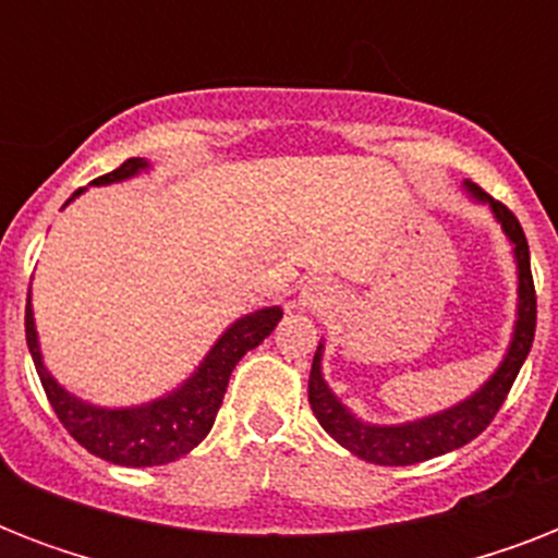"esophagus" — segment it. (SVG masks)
Returning a JSON list of instances; mask_svg holds the SVG:
<instances>
[{"mask_svg": "<svg viewBox=\"0 0 558 558\" xmlns=\"http://www.w3.org/2000/svg\"><path fill=\"white\" fill-rule=\"evenodd\" d=\"M324 287L322 283H310V287L304 289V295H301V301H304V306H322L324 304Z\"/></svg>", "mask_w": 558, "mask_h": 558, "instance_id": "obj_1", "label": "esophagus"}]
</instances>
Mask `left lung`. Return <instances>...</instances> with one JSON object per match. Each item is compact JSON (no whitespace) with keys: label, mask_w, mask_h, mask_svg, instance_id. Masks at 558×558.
<instances>
[{"label":"left lung","mask_w":558,"mask_h":558,"mask_svg":"<svg viewBox=\"0 0 558 558\" xmlns=\"http://www.w3.org/2000/svg\"><path fill=\"white\" fill-rule=\"evenodd\" d=\"M481 202H489L495 217L501 219L504 231L515 245V263H519V322L512 332L510 353L504 359V365L495 371V376L486 381L484 388L472 393L466 402L442 411V414L425 416L416 423L405 425H365L359 423L356 416L350 414L348 408L341 405L339 399L332 397L327 381L322 376V348L313 359V371H310V405L318 423L332 440L341 442L344 449L359 454L367 463L376 466H411V463H423V460L440 458L446 451H454L475 440L477 434L484 432L486 425L493 423L495 414L501 411L504 399L510 393L512 381L519 376L530 348H533V336H536V287H533V271H530V245L524 236L519 217L512 214L504 202L493 199L489 193L481 187L469 185Z\"/></svg>","instance_id":"left-lung-1"}]
</instances>
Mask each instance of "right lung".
<instances>
[{
  "label": "right lung",
  "instance_id": "obj_1",
  "mask_svg": "<svg viewBox=\"0 0 558 558\" xmlns=\"http://www.w3.org/2000/svg\"><path fill=\"white\" fill-rule=\"evenodd\" d=\"M144 168H147L144 159H126L112 173L95 179V185L121 182V179L135 177ZM77 193L81 191L72 193V199ZM280 318H283L280 306L245 315L228 327L226 336L214 344L208 359L182 388L168 393L159 402L142 408H121V411L83 405L81 399L65 393L48 376L37 350V330H34L31 304L25 306V341H28L31 359H34V367H37V376L43 381L48 402L54 408L57 420L83 449L95 458L118 463V466H165V463H173L205 440V434L210 432L219 405H222L231 371L248 350L257 348L278 327Z\"/></svg>",
  "mask_w": 558,
  "mask_h": 558
}]
</instances>
